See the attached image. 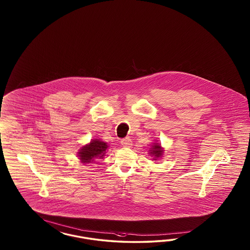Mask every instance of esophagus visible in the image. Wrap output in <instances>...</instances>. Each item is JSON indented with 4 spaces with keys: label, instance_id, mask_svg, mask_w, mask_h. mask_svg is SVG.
<instances>
[{
    "label": "esophagus",
    "instance_id": "1",
    "mask_svg": "<svg viewBox=\"0 0 250 250\" xmlns=\"http://www.w3.org/2000/svg\"><path fill=\"white\" fill-rule=\"evenodd\" d=\"M121 144L124 147H131L133 146L132 143V140L129 138V137H125L121 141Z\"/></svg>",
    "mask_w": 250,
    "mask_h": 250
}]
</instances>
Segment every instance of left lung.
<instances>
[{"mask_svg":"<svg viewBox=\"0 0 250 250\" xmlns=\"http://www.w3.org/2000/svg\"><path fill=\"white\" fill-rule=\"evenodd\" d=\"M149 156H151L153 160H158L161 159L163 154H164V148L161 146V145L155 142L152 143L151 147L148 150Z\"/></svg>","mask_w":250,"mask_h":250,"instance_id":"left-lung-1","label":"left lung"}]
</instances>
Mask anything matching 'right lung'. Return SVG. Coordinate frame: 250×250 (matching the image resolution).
I'll use <instances>...</instances> for the list:
<instances>
[{
  "label": "right lung",
  "instance_id": "1",
  "mask_svg": "<svg viewBox=\"0 0 250 250\" xmlns=\"http://www.w3.org/2000/svg\"><path fill=\"white\" fill-rule=\"evenodd\" d=\"M108 144L99 139H91V142L83 146L78 152V158L82 163H93L97 159H104L105 156Z\"/></svg>",
  "mask_w": 250,
  "mask_h": 250
}]
</instances>
